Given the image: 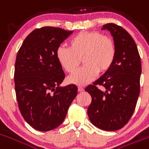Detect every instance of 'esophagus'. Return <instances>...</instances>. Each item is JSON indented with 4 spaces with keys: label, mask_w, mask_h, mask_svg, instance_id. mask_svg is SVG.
<instances>
[{
    "label": "esophagus",
    "mask_w": 149,
    "mask_h": 149,
    "mask_svg": "<svg viewBox=\"0 0 149 149\" xmlns=\"http://www.w3.org/2000/svg\"><path fill=\"white\" fill-rule=\"evenodd\" d=\"M78 91L79 92H83L84 91V87L83 86H78Z\"/></svg>",
    "instance_id": "obj_1"
}]
</instances>
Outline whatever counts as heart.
Segmentation results:
<instances>
[{
	"label": "heart",
	"mask_w": 149,
	"mask_h": 149,
	"mask_svg": "<svg viewBox=\"0 0 149 149\" xmlns=\"http://www.w3.org/2000/svg\"><path fill=\"white\" fill-rule=\"evenodd\" d=\"M59 64L65 72L73 73L80 64L85 65L68 77L70 83L85 84L98 73L104 74L110 70L116 56V44L112 37L98 31L79 33L68 41V48L60 46L56 52Z\"/></svg>",
	"instance_id": "heart-1"
}]
</instances>
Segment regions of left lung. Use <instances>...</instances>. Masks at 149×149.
Instances as JSON below:
<instances>
[{"mask_svg":"<svg viewBox=\"0 0 149 149\" xmlns=\"http://www.w3.org/2000/svg\"><path fill=\"white\" fill-rule=\"evenodd\" d=\"M102 29L110 31L113 37L116 56L110 70L84 89L92 97L88 116L98 128L116 131L128 123L136 109L141 61L134 40L125 29L109 23ZM101 86L104 91L99 88Z\"/></svg>","mask_w":149,"mask_h":149,"instance_id":"left-lung-1","label":"left lung"}]
</instances>
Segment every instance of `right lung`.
I'll use <instances>...</instances> for the list:
<instances>
[{"label": "right lung", "mask_w": 149, "mask_h": 149, "mask_svg": "<svg viewBox=\"0 0 149 149\" xmlns=\"http://www.w3.org/2000/svg\"><path fill=\"white\" fill-rule=\"evenodd\" d=\"M72 31L45 27L33 30L24 39L15 62L16 97L21 115L38 131L54 129L64 121L77 87H60L65 74L56 52Z\"/></svg>", "instance_id": "right-lung-1"}]
</instances>
